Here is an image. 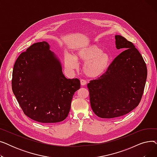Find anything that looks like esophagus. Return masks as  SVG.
I'll return each mask as SVG.
<instances>
[{
  "label": "esophagus",
  "instance_id": "obj_1",
  "mask_svg": "<svg viewBox=\"0 0 157 157\" xmlns=\"http://www.w3.org/2000/svg\"><path fill=\"white\" fill-rule=\"evenodd\" d=\"M80 81H81V86H85V85H86V80H85V79H81V80H80Z\"/></svg>",
  "mask_w": 157,
  "mask_h": 157
}]
</instances>
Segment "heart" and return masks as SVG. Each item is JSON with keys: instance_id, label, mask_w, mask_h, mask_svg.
<instances>
[{"instance_id": "1", "label": "heart", "mask_w": 157, "mask_h": 157, "mask_svg": "<svg viewBox=\"0 0 157 157\" xmlns=\"http://www.w3.org/2000/svg\"><path fill=\"white\" fill-rule=\"evenodd\" d=\"M77 60L85 62L83 71L90 78L101 76L108 70L111 63V56L96 45H88L79 49L74 55L67 54L64 57L65 67L69 69L76 67Z\"/></svg>"}]
</instances>
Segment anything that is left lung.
<instances>
[{
    "mask_svg": "<svg viewBox=\"0 0 157 157\" xmlns=\"http://www.w3.org/2000/svg\"><path fill=\"white\" fill-rule=\"evenodd\" d=\"M116 47L122 52L101 76L87 87L94 113L102 118L127 114L139 105L144 92L147 67L141 53L130 41L115 36Z\"/></svg>",
    "mask_w": 157,
    "mask_h": 157,
    "instance_id": "1",
    "label": "left lung"
}]
</instances>
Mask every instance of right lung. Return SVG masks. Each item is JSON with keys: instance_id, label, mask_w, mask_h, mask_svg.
Masks as SVG:
<instances>
[{"instance_id": "1", "label": "right lung", "mask_w": 157, "mask_h": 157, "mask_svg": "<svg viewBox=\"0 0 157 157\" xmlns=\"http://www.w3.org/2000/svg\"><path fill=\"white\" fill-rule=\"evenodd\" d=\"M80 81L67 79L62 65L45 41L31 45L14 65L12 90L24 114L44 123L64 120Z\"/></svg>"}]
</instances>
